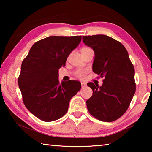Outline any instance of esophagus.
<instances>
[{"label":"esophagus","instance_id":"1","mask_svg":"<svg viewBox=\"0 0 152 152\" xmlns=\"http://www.w3.org/2000/svg\"><path fill=\"white\" fill-rule=\"evenodd\" d=\"M81 86H82V88H84V87L86 86V84L85 82H81Z\"/></svg>","mask_w":152,"mask_h":152}]
</instances>
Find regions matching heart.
<instances>
[{
	"label": "heart",
	"mask_w": 152,
	"mask_h": 152,
	"mask_svg": "<svg viewBox=\"0 0 152 152\" xmlns=\"http://www.w3.org/2000/svg\"><path fill=\"white\" fill-rule=\"evenodd\" d=\"M84 49H88V48H84ZM87 73L86 70H84V69H79V70H76L74 72V75L79 79H84L85 78L86 74Z\"/></svg>",
	"instance_id": "heart-1"
}]
</instances>
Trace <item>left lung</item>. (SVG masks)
<instances>
[{
	"instance_id": "8db88e82",
	"label": "left lung",
	"mask_w": 152,
	"mask_h": 152,
	"mask_svg": "<svg viewBox=\"0 0 152 152\" xmlns=\"http://www.w3.org/2000/svg\"><path fill=\"white\" fill-rule=\"evenodd\" d=\"M82 39L94 51L93 72L104 78L101 86L87 84L93 92L86 101L87 109L97 119L114 121L127 111L135 92L134 67L125 48L113 38L96 35Z\"/></svg>"
}]
</instances>
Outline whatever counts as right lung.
I'll use <instances>...</instances> for the list:
<instances>
[{"label": "right lung", "mask_w": 152, "mask_h": 152, "mask_svg": "<svg viewBox=\"0 0 152 152\" xmlns=\"http://www.w3.org/2000/svg\"><path fill=\"white\" fill-rule=\"evenodd\" d=\"M82 36H50L35 42L21 64L18 84L27 109L45 122L62 117L80 82L60 84L58 70L81 42Z\"/></svg>", "instance_id": "obj_1"}]
</instances>
